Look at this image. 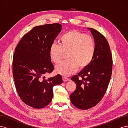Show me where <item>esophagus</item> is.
Instances as JSON below:
<instances>
[{
  "instance_id": "34e87169",
  "label": "esophagus",
  "mask_w": 128,
  "mask_h": 128,
  "mask_svg": "<svg viewBox=\"0 0 128 128\" xmlns=\"http://www.w3.org/2000/svg\"><path fill=\"white\" fill-rule=\"evenodd\" d=\"M62 80H64V82H67V81L69 80V78H67V77H63Z\"/></svg>"
}]
</instances>
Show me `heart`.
<instances>
[{"mask_svg":"<svg viewBox=\"0 0 128 128\" xmlns=\"http://www.w3.org/2000/svg\"><path fill=\"white\" fill-rule=\"evenodd\" d=\"M96 50L94 38L76 30H71L62 34L59 45H51L49 56L53 62L57 64L68 53L69 60L56 66L55 71L62 76H68L75 72L78 67L82 69L88 67L94 59Z\"/></svg>","mask_w":128,"mask_h":128,"instance_id":"obj_1","label":"heart"}]
</instances>
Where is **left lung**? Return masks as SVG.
I'll list each match as a JSON object with an SVG mask.
<instances>
[{"label":"left lung","mask_w":128,"mask_h":128,"mask_svg":"<svg viewBox=\"0 0 128 128\" xmlns=\"http://www.w3.org/2000/svg\"><path fill=\"white\" fill-rule=\"evenodd\" d=\"M88 29L90 30L96 42L94 56L88 67L71 78L77 86L70 96V101L80 110L94 107L102 100L110 81L113 66L110 50L106 38L94 29Z\"/></svg>","instance_id":"obj_1"}]
</instances>
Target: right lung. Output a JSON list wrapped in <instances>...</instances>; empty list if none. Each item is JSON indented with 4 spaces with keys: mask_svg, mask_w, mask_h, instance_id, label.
Segmentation results:
<instances>
[{
    "mask_svg": "<svg viewBox=\"0 0 128 128\" xmlns=\"http://www.w3.org/2000/svg\"><path fill=\"white\" fill-rule=\"evenodd\" d=\"M59 24L36 26L22 38L13 58V75L20 98L27 105L42 108L51 102L53 87L62 83L60 75L45 79L54 70L50 46L60 32Z\"/></svg>",
    "mask_w": 128,
    "mask_h": 128,
    "instance_id": "obj_1",
    "label": "right lung"
}]
</instances>
